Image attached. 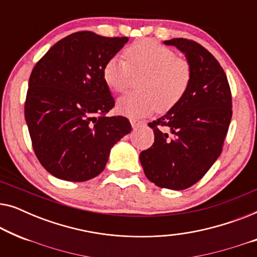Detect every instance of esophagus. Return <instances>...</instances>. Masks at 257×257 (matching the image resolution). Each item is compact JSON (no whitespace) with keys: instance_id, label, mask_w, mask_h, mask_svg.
<instances>
[{"instance_id":"1","label":"esophagus","mask_w":257,"mask_h":257,"mask_svg":"<svg viewBox=\"0 0 257 257\" xmlns=\"http://www.w3.org/2000/svg\"><path fill=\"white\" fill-rule=\"evenodd\" d=\"M130 122H131V125H132V127H133V128L139 127L140 125H143V124H144V121H142V120H138V119H136V118H131V119H130Z\"/></svg>"}]
</instances>
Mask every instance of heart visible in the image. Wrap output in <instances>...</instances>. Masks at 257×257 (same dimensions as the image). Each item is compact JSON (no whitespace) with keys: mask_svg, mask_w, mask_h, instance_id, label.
<instances>
[{"mask_svg":"<svg viewBox=\"0 0 257 257\" xmlns=\"http://www.w3.org/2000/svg\"><path fill=\"white\" fill-rule=\"evenodd\" d=\"M125 59L113 56L105 63L103 78L114 92L128 89L133 76L143 75L140 91L117 101L119 113L132 118L166 112L180 103L192 80V69L186 59L178 58L172 49L153 41H142L125 49Z\"/></svg>","mask_w":257,"mask_h":257,"instance_id":"heart-1","label":"heart"}]
</instances>
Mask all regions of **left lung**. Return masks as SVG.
Instances as JSON below:
<instances>
[{
  "label": "left lung",
  "instance_id": "left-lung-1",
  "mask_svg": "<svg viewBox=\"0 0 257 257\" xmlns=\"http://www.w3.org/2000/svg\"><path fill=\"white\" fill-rule=\"evenodd\" d=\"M164 43L186 56L191 85L177 106L150 122L154 143L139 159L150 181L181 191L196 184L222 152L233 113L231 93L220 63L202 45L186 38Z\"/></svg>",
  "mask_w": 257,
  "mask_h": 257
}]
</instances>
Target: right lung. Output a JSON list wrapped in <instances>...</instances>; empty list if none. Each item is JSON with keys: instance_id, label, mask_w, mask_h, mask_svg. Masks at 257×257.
Listing matches in <instances>:
<instances>
[{"instance_id": "1", "label": "right lung", "mask_w": 257, "mask_h": 257, "mask_svg": "<svg viewBox=\"0 0 257 257\" xmlns=\"http://www.w3.org/2000/svg\"><path fill=\"white\" fill-rule=\"evenodd\" d=\"M127 41L78 31L52 45L33 69L24 117L35 154L54 177H97L114 144L131 132L127 118L106 117L114 99L103 78L105 63Z\"/></svg>"}]
</instances>
